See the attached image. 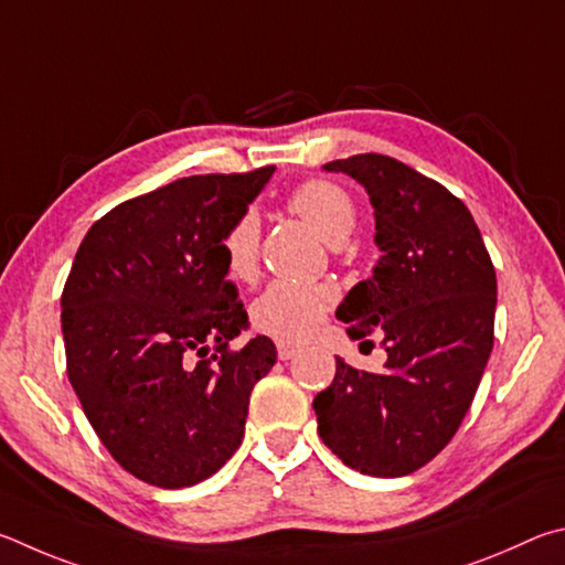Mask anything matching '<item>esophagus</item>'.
I'll return each mask as SVG.
<instances>
[{
	"label": "esophagus",
	"instance_id": "esophagus-1",
	"mask_svg": "<svg viewBox=\"0 0 565 565\" xmlns=\"http://www.w3.org/2000/svg\"><path fill=\"white\" fill-rule=\"evenodd\" d=\"M300 352V348H295V344H288V342H277V358H280L282 362L292 360L295 354Z\"/></svg>",
	"mask_w": 565,
	"mask_h": 565
}]
</instances>
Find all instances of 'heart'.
Here are the masks:
<instances>
[{
    "label": "heart",
    "mask_w": 565,
    "mask_h": 565,
    "mask_svg": "<svg viewBox=\"0 0 565 565\" xmlns=\"http://www.w3.org/2000/svg\"><path fill=\"white\" fill-rule=\"evenodd\" d=\"M288 207L328 243H342L358 221V207L350 193L324 178H310L295 188ZM221 250L227 273L235 280H253L257 273V250H260V223L253 211L241 213L227 225ZM332 302L334 292L328 285L277 280L253 302L250 318L265 334L282 342H302L320 328Z\"/></svg>",
    "instance_id": "b5f03b06"
}]
</instances>
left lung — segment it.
<instances>
[{
  "instance_id": "8db88e82",
  "label": "left lung",
  "mask_w": 565,
  "mask_h": 565,
  "mask_svg": "<svg viewBox=\"0 0 565 565\" xmlns=\"http://www.w3.org/2000/svg\"><path fill=\"white\" fill-rule=\"evenodd\" d=\"M364 185L380 260L338 308L352 340L382 334V372L338 358L312 402L318 431L350 469L407 477L447 447L469 412L493 348L497 270L457 195L397 158L324 163Z\"/></svg>"
}]
</instances>
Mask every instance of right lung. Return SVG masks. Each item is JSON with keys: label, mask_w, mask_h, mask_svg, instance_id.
Masks as SVG:
<instances>
[{"label": "right lung", "mask_w": 565, "mask_h": 565, "mask_svg": "<svg viewBox=\"0 0 565 565\" xmlns=\"http://www.w3.org/2000/svg\"><path fill=\"white\" fill-rule=\"evenodd\" d=\"M188 175L88 227L62 292L68 382L108 454L151 487L183 489L241 447L270 338L231 350L247 312L227 280L223 233L270 181Z\"/></svg>", "instance_id": "right-lung-1"}]
</instances>
